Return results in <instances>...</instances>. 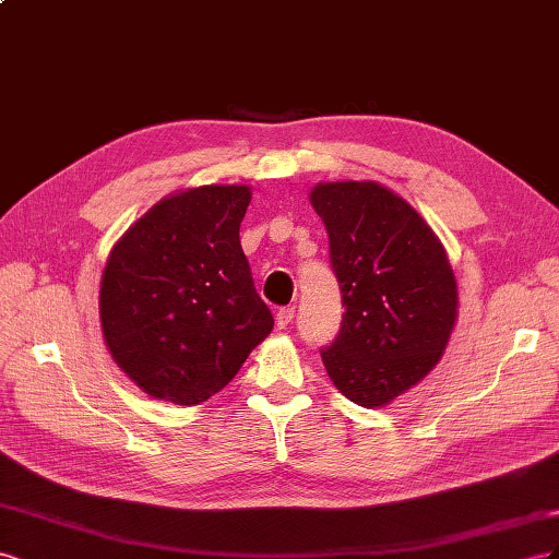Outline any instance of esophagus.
Listing matches in <instances>:
<instances>
[{"mask_svg":"<svg viewBox=\"0 0 559 559\" xmlns=\"http://www.w3.org/2000/svg\"><path fill=\"white\" fill-rule=\"evenodd\" d=\"M293 318H295V307H283V309L276 311V325L281 330H285L293 323Z\"/></svg>","mask_w":559,"mask_h":559,"instance_id":"1","label":"esophagus"}]
</instances>
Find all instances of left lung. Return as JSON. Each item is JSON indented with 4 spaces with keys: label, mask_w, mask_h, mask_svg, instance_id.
Here are the masks:
<instances>
[{
    "label": "left lung",
    "mask_w": 559,
    "mask_h": 559,
    "mask_svg": "<svg viewBox=\"0 0 559 559\" xmlns=\"http://www.w3.org/2000/svg\"><path fill=\"white\" fill-rule=\"evenodd\" d=\"M330 238L344 316L321 348L348 401L379 407L440 360L456 318V281L433 229L377 182H325L311 191Z\"/></svg>",
    "instance_id": "left-lung-1"
}]
</instances>
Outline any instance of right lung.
Listing matches in <instances>:
<instances>
[{
	"mask_svg": "<svg viewBox=\"0 0 559 559\" xmlns=\"http://www.w3.org/2000/svg\"><path fill=\"white\" fill-rule=\"evenodd\" d=\"M248 203L241 185L187 189L158 201L109 254L105 342L154 397L209 401L274 328L238 238Z\"/></svg>",
	"mask_w": 559,
	"mask_h": 559,
	"instance_id": "right-lung-1",
	"label": "right lung"
}]
</instances>
